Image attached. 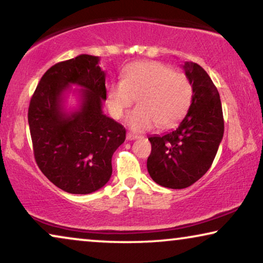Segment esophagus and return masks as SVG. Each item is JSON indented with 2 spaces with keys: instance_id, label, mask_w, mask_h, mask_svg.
Returning <instances> with one entry per match:
<instances>
[{
  "instance_id": "obj_1",
  "label": "esophagus",
  "mask_w": 263,
  "mask_h": 263,
  "mask_svg": "<svg viewBox=\"0 0 263 263\" xmlns=\"http://www.w3.org/2000/svg\"><path fill=\"white\" fill-rule=\"evenodd\" d=\"M140 136H138V135H135V133H131V132H128L127 135H126V139L127 140H135V139H137V138H139Z\"/></svg>"
}]
</instances>
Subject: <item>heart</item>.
Returning a JSON list of instances; mask_svg holds the SVG:
<instances>
[{
  "mask_svg": "<svg viewBox=\"0 0 263 263\" xmlns=\"http://www.w3.org/2000/svg\"><path fill=\"white\" fill-rule=\"evenodd\" d=\"M108 106L116 118H121L133 101L138 104L127 118L133 131L170 127L189 111L193 85L183 72H175L159 61L132 62L124 68L121 80L106 86Z\"/></svg>",
  "mask_w": 263,
  "mask_h": 263,
  "instance_id": "obj_1",
  "label": "heart"
}]
</instances>
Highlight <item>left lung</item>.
I'll return each instance as SVG.
<instances>
[{
	"label": "left lung",
	"instance_id": "obj_1",
	"mask_svg": "<svg viewBox=\"0 0 263 263\" xmlns=\"http://www.w3.org/2000/svg\"><path fill=\"white\" fill-rule=\"evenodd\" d=\"M183 69L193 85L189 111L177 128L148 138V174L169 189L193 185L209 170L224 132L221 99L213 80L195 62L186 61Z\"/></svg>",
	"mask_w": 263,
	"mask_h": 263
}]
</instances>
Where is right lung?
I'll use <instances>...</instances> for the list:
<instances>
[{"label": "right lung", "instance_id": "right-lung-1", "mask_svg": "<svg viewBox=\"0 0 263 263\" xmlns=\"http://www.w3.org/2000/svg\"><path fill=\"white\" fill-rule=\"evenodd\" d=\"M106 74L99 57L80 54L50 67L30 99L28 124L37 166L54 185L69 194L99 190L112 175V156L124 143V126L103 112ZM70 84L80 106L68 111Z\"/></svg>", "mask_w": 263, "mask_h": 263}]
</instances>
